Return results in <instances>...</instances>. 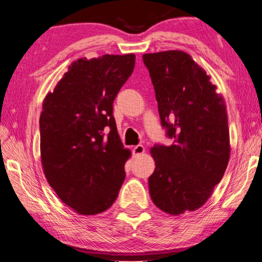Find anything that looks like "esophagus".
I'll return each instance as SVG.
<instances>
[{
    "label": "esophagus",
    "instance_id": "esophagus-1",
    "mask_svg": "<svg viewBox=\"0 0 262 262\" xmlns=\"http://www.w3.org/2000/svg\"><path fill=\"white\" fill-rule=\"evenodd\" d=\"M145 152V147L142 145H137L133 147V155L134 156H140Z\"/></svg>",
    "mask_w": 262,
    "mask_h": 262
}]
</instances>
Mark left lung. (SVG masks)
<instances>
[{
    "instance_id": "8db88e82",
    "label": "left lung",
    "mask_w": 262,
    "mask_h": 262,
    "mask_svg": "<svg viewBox=\"0 0 262 262\" xmlns=\"http://www.w3.org/2000/svg\"><path fill=\"white\" fill-rule=\"evenodd\" d=\"M170 146L155 145L148 179L153 204L171 215L200 208L221 182L230 157L228 115L217 86L190 55H142Z\"/></svg>"
}]
</instances>
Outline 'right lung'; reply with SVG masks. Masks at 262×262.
I'll use <instances>...</instances> for the list:
<instances>
[{
  "label": "right lung",
  "mask_w": 262,
  "mask_h": 262,
  "mask_svg": "<svg viewBox=\"0 0 262 262\" xmlns=\"http://www.w3.org/2000/svg\"><path fill=\"white\" fill-rule=\"evenodd\" d=\"M134 64V54L79 58L43 102L44 175L57 196L79 214L106 211L124 181L130 151L118 137L113 103Z\"/></svg>",
  "instance_id": "obj_1"
}]
</instances>
